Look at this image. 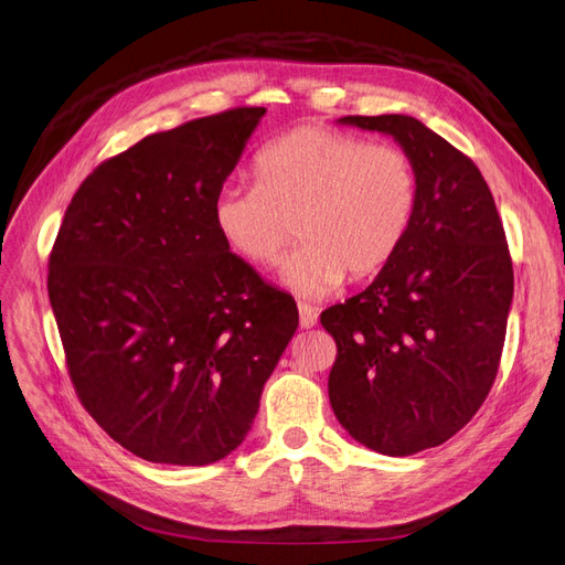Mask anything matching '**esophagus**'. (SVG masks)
Masks as SVG:
<instances>
[{"label":"esophagus","instance_id":"1","mask_svg":"<svg viewBox=\"0 0 565 565\" xmlns=\"http://www.w3.org/2000/svg\"><path fill=\"white\" fill-rule=\"evenodd\" d=\"M318 322V311L313 309V306L309 303H299V324L303 330L313 328V324Z\"/></svg>","mask_w":565,"mask_h":565}]
</instances>
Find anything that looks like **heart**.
Instances as JSON below:
<instances>
[{"label":"heart","mask_w":565,"mask_h":565,"mask_svg":"<svg viewBox=\"0 0 565 565\" xmlns=\"http://www.w3.org/2000/svg\"><path fill=\"white\" fill-rule=\"evenodd\" d=\"M249 185H224L212 218L226 247L256 268L282 270L292 292L320 299L382 273L403 247L419 204V174L403 148L322 125L289 129L259 148Z\"/></svg>","instance_id":"b5f03b06"}]
</instances>
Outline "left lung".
<instances>
[{
  "instance_id": "8db88e82",
  "label": "left lung",
  "mask_w": 565,
  "mask_h": 565,
  "mask_svg": "<svg viewBox=\"0 0 565 565\" xmlns=\"http://www.w3.org/2000/svg\"><path fill=\"white\" fill-rule=\"evenodd\" d=\"M415 160L419 204L393 262L361 295L322 311L337 341L328 380L339 424L405 457L452 438L498 377L514 268L478 167L409 115H347Z\"/></svg>"
}]
</instances>
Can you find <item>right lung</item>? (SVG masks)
Returning <instances> with one entry per match:
<instances>
[{"label": "right lung", "instance_id": "obj_1", "mask_svg": "<svg viewBox=\"0 0 565 565\" xmlns=\"http://www.w3.org/2000/svg\"><path fill=\"white\" fill-rule=\"evenodd\" d=\"M264 113L191 119L100 162L49 256L79 403L158 465H212L241 446L299 324L295 299L235 256L212 218Z\"/></svg>", "mask_w": 565, "mask_h": 565}]
</instances>
